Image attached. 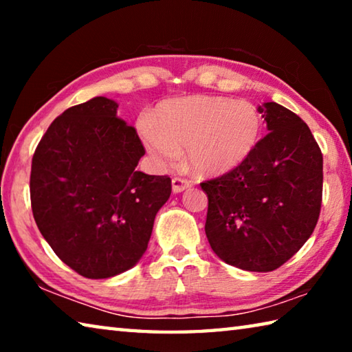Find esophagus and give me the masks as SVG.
<instances>
[{"label": "esophagus", "mask_w": 352, "mask_h": 352, "mask_svg": "<svg viewBox=\"0 0 352 352\" xmlns=\"http://www.w3.org/2000/svg\"><path fill=\"white\" fill-rule=\"evenodd\" d=\"M188 188H190L189 180H184V178H180V177L172 178V190H174L175 194L183 192V190L188 189Z\"/></svg>", "instance_id": "1"}]
</instances>
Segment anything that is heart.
I'll list each match as a JSON object with an SVG mask.
<instances>
[{
  "mask_svg": "<svg viewBox=\"0 0 352 352\" xmlns=\"http://www.w3.org/2000/svg\"><path fill=\"white\" fill-rule=\"evenodd\" d=\"M259 111L247 100L219 96L174 99L158 107L153 124L140 133L155 162L169 166L184 148V164L197 175H222L236 169L258 146Z\"/></svg>",
  "mask_w": 352,
  "mask_h": 352,
  "instance_id": "1",
  "label": "heart"
}]
</instances>
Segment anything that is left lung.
<instances>
[{
  "mask_svg": "<svg viewBox=\"0 0 352 352\" xmlns=\"http://www.w3.org/2000/svg\"><path fill=\"white\" fill-rule=\"evenodd\" d=\"M258 111L267 133L222 177L200 183L208 195L205 233L226 264L272 272L305 245L318 222L323 155L302 119L276 102Z\"/></svg>",
  "mask_w": 352,
  "mask_h": 352,
  "instance_id": "8db88e82",
  "label": "left lung"
}]
</instances>
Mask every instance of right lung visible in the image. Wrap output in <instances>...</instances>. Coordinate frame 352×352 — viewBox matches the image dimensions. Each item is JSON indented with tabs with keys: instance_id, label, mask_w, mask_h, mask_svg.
<instances>
[{
	"instance_id": "obj_1",
	"label": "right lung",
	"mask_w": 352,
	"mask_h": 352,
	"mask_svg": "<svg viewBox=\"0 0 352 352\" xmlns=\"http://www.w3.org/2000/svg\"><path fill=\"white\" fill-rule=\"evenodd\" d=\"M102 96L56 118L32 157L31 205L41 236L79 275L104 279L141 259L170 195L168 175L136 170L135 127Z\"/></svg>"
}]
</instances>
